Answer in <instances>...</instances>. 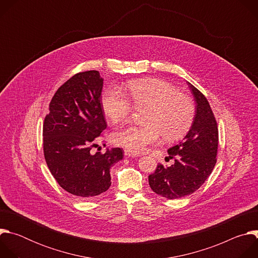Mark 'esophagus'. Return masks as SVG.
I'll list each match as a JSON object with an SVG mask.
<instances>
[{
	"label": "esophagus",
	"instance_id": "esophagus-1",
	"mask_svg": "<svg viewBox=\"0 0 258 258\" xmlns=\"http://www.w3.org/2000/svg\"><path fill=\"white\" fill-rule=\"evenodd\" d=\"M124 155H125V156H128V157H138V156H139L137 153L132 152V151L126 150V149L124 150Z\"/></svg>",
	"mask_w": 258,
	"mask_h": 258
}]
</instances>
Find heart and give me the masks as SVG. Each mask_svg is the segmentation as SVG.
<instances>
[{"mask_svg":"<svg viewBox=\"0 0 258 258\" xmlns=\"http://www.w3.org/2000/svg\"><path fill=\"white\" fill-rule=\"evenodd\" d=\"M130 97L136 107H148L145 125H126L112 136L115 145L135 153L155 145L161 136L167 142L181 139L192 126L195 107L192 100L178 93L171 84L159 79L135 81L128 86ZM102 107L107 118L118 123L132 112V103L118 88L107 89L102 96Z\"/></svg>","mask_w":258,"mask_h":258,"instance_id":"heart-1","label":"heart"}]
</instances>
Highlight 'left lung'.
Returning <instances> with one entry per match:
<instances>
[{"label": "left lung", "mask_w": 258, "mask_h": 258, "mask_svg": "<svg viewBox=\"0 0 258 258\" xmlns=\"http://www.w3.org/2000/svg\"><path fill=\"white\" fill-rule=\"evenodd\" d=\"M196 102L192 126L178 145L167 150L174 158L170 166L158 164L149 175L153 192L167 199L193 194L212 172L216 163L218 130L215 117L205 96L189 83Z\"/></svg>", "instance_id": "obj_1"}]
</instances>
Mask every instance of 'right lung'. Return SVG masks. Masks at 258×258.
Listing matches in <instances>:
<instances>
[{
	"label": "right lung",
	"instance_id": "obj_1",
	"mask_svg": "<svg viewBox=\"0 0 258 258\" xmlns=\"http://www.w3.org/2000/svg\"><path fill=\"white\" fill-rule=\"evenodd\" d=\"M103 81L97 70L77 73L57 90L44 121L47 165L60 187L82 200L109 189L110 168L123 157L120 148L91 153L94 140L107 127Z\"/></svg>",
	"mask_w": 258,
	"mask_h": 258
}]
</instances>
